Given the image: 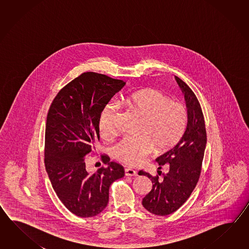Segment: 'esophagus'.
<instances>
[{
	"label": "esophagus",
	"instance_id": "1",
	"mask_svg": "<svg viewBox=\"0 0 249 249\" xmlns=\"http://www.w3.org/2000/svg\"><path fill=\"white\" fill-rule=\"evenodd\" d=\"M124 175L125 176H136L137 172L132 168H125L124 169Z\"/></svg>",
	"mask_w": 249,
	"mask_h": 249
}]
</instances>
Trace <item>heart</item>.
<instances>
[{"label": "heart", "mask_w": 249, "mask_h": 249, "mask_svg": "<svg viewBox=\"0 0 249 249\" xmlns=\"http://www.w3.org/2000/svg\"><path fill=\"white\" fill-rule=\"evenodd\" d=\"M134 116L142 119L139 139H124L114 149L115 158L124 164L136 165L151 153L166 151L175 146L182 136L187 124V111L183 105L172 101L160 90L146 88L127 96L120 101ZM118 107L108 103L101 111V135L115 134V121Z\"/></svg>", "instance_id": "heart-1"}]
</instances>
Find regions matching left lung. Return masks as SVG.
Returning a JSON list of instances; mask_svg holds the SVG:
<instances>
[{"mask_svg": "<svg viewBox=\"0 0 249 249\" xmlns=\"http://www.w3.org/2000/svg\"><path fill=\"white\" fill-rule=\"evenodd\" d=\"M187 107V125L179 142L156 159L159 169L168 168L163 179L141 170L152 181V190L142 199V206L156 215H168L179 209L191 196L201 173L207 145V132L201 107L196 95L185 83L175 76Z\"/></svg>", "mask_w": 249, "mask_h": 249, "instance_id": "obj_1", "label": "left lung"}]
</instances>
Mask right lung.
I'll return each mask as SVG.
<instances>
[{
    "mask_svg": "<svg viewBox=\"0 0 249 249\" xmlns=\"http://www.w3.org/2000/svg\"><path fill=\"white\" fill-rule=\"evenodd\" d=\"M125 85L122 80L86 72L59 90L48 112L44 163L53 190L64 206L80 217H92L106 208L112 183L124 170L107 157V165L91 174L85 157L100 140L101 111Z\"/></svg>",
    "mask_w": 249,
    "mask_h": 249,
    "instance_id": "obj_1",
    "label": "right lung"
}]
</instances>
